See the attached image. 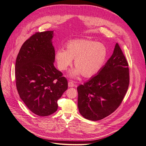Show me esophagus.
I'll return each mask as SVG.
<instances>
[{
  "label": "esophagus",
  "mask_w": 146,
  "mask_h": 146,
  "mask_svg": "<svg viewBox=\"0 0 146 146\" xmlns=\"http://www.w3.org/2000/svg\"><path fill=\"white\" fill-rule=\"evenodd\" d=\"M68 87H73L74 86V82L73 81V80H70V81L68 82Z\"/></svg>",
  "instance_id": "34e87169"
}]
</instances>
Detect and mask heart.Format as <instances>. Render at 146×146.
<instances>
[{
  "label": "heart",
  "instance_id": "b5f03b06",
  "mask_svg": "<svg viewBox=\"0 0 146 146\" xmlns=\"http://www.w3.org/2000/svg\"><path fill=\"white\" fill-rule=\"evenodd\" d=\"M107 49L100 42L90 40H76L70 41L66 50L59 48L55 53L58 68L65 71L72 66L74 59L76 69L71 73L75 76L81 73L85 78L98 74L104 66L107 58Z\"/></svg>",
  "mask_w": 146,
  "mask_h": 146
}]
</instances>
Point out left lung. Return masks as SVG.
Returning a JSON list of instances; mask_svg holds the SVG:
<instances>
[{"label":"left lung","instance_id":"1","mask_svg":"<svg viewBox=\"0 0 146 146\" xmlns=\"http://www.w3.org/2000/svg\"><path fill=\"white\" fill-rule=\"evenodd\" d=\"M129 65L118 43L100 71L78 88L80 114L92 121L103 119L120 105L129 85Z\"/></svg>","mask_w":146,"mask_h":146}]
</instances>
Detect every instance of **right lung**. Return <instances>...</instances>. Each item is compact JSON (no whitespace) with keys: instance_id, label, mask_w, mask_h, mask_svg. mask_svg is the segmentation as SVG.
Here are the masks:
<instances>
[{"instance_id":"right-lung-1","label":"right lung","mask_w":146,"mask_h":146,"mask_svg":"<svg viewBox=\"0 0 146 146\" xmlns=\"http://www.w3.org/2000/svg\"><path fill=\"white\" fill-rule=\"evenodd\" d=\"M53 31L36 32L21 46L15 62V83L20 99L35 114L55 112L68 88L67 79L53 65Z\"/></svg>"}]
</instances>
